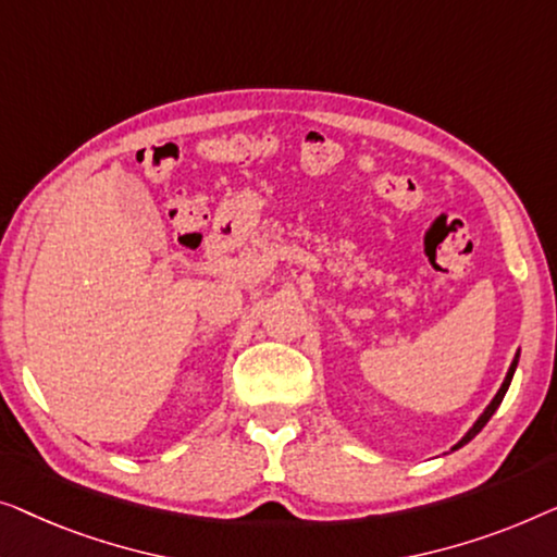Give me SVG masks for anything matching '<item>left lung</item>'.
I'll list each match as a JSON object with an SVG mask.
<instances>
[{"mask_svg":"<svg viewBox=\"0 0 557 557\" xmlns=\"http://www.w3.org/2000/svg\"><path fill=\"white\" fill-rule=\"evenodd\" d=\"M517 360H520V350H517V354H515V360H512V363H510V371H507V375H505V381H503V386H499V391H497V394H495V398H492V401H490V406H487V409H484V411H482V417L474 421V426H472V429H469V432H467L465 436H461L457 444H454V446H451V451H457V449H459V446H465L467 442H472V438H474L476 434H480V432H482V429H484V424H487V421L492 419V413H495V411H497V406H499V404H503V398H505V394H507V388H510V381H512V375H515Z\"/></svg>","mask_w":557,"mask_h":557,"instance_id":"left-lung-1","label":"left lung"}]
</instances>
